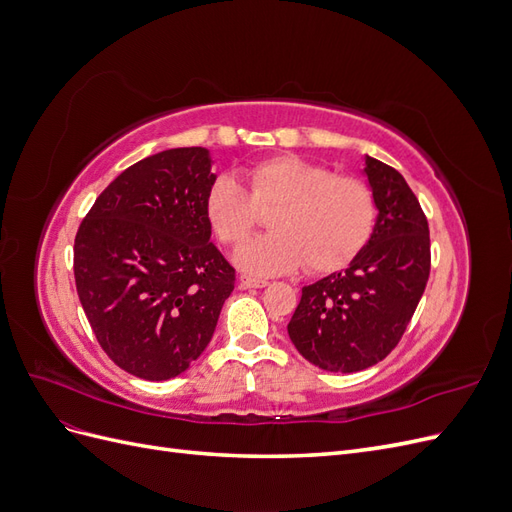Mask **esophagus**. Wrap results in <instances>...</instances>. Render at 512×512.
Here are the masks:
<instances>
[{"label": "esophagus", "instance_id": "34e87169", "mask_svg": "<svg viewBox=\"0 0 512 512\" xmlns=\"http://www.w3.org/2000/svg\"><path fill=\"white\" fill-rule=\"evenodd\" d=\"M239 282L243 288H267L269 286L267 280H256V277H250V275H241Z\"/></svg>", "mask_w": 512, "mask_h": 512}]
</instances>
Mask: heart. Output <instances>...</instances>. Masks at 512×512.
Here are the masks:
<instances>
[{
    "label": "heart",
    "mask_w": 512,
    "mask_h": 512,
    "mask_svg": "<svg viewBox=\"0 0 512 512\" xmlns=\"http://www.w3.org/2000/svg\"><path fill=\"white\" fill-rule=\"evenodd\" d=\"M245 185L220 175L205 196V215L224 243L237 247L273 211V232L243 245L237 265L258 277L282 275L303 262L312 273H333L359 256L376 226V200L354 177L299 156H275L247 168Z\"/></svg>",
    "instance_id": "b5f03b06"
}]
</instances>
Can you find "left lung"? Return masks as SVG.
Wrapping results in <instances>:
<instances>
[{
    "label": "left lung",
    "mask_w": 512,
    "mask_h": 512,
    "mask_svg": "<svg viewBox=\"0 0 512 512\" xmlns=\"http://www.w3.org/2000/svg\"><path fill=\"white\" fill-rule=\"evenodd\" d=\"M376 200L367 245L342 271L303 286L288 335L305 359L352 374L382 361L404 335L429 280V226L406 179L365 156Z\"/></svg>",
    "instance_id": "1"
}]
</instances>
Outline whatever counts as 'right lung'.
I'll use <instances>...</instances> for the list:
<instances>
[{
    "label": "right lung",
    "instance_id": "right-lung-1",
    "mask_svg": "<svg viewBox=\"0 0 512 512\" xmlns=\"http://www.w3.org/2000/svg\"><path fill=\"white\" fill-rule=\"evenodd\" d=\"M205 147L149 156L108 183L74 239V280L102 350L128 374L170 380L211 342L235 269L211 243Z\"/></svg>",
    "mask_w": 512,
    "mask_h": 512
}]
</instances>
